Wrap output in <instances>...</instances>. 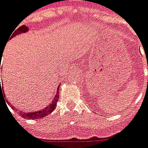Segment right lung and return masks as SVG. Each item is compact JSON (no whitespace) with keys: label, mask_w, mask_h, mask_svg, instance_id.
Instances as JSON below:
<instances>
[{"label":"right lung","mask_w":148,"mask_h":148,"mask_svg":"<svg viewBox=\"0 0 148 148\" xmlns=\"http://www.w3.org/2000/svg\"><path fill=\"white\" fill-rule=\"evenodd\" d=\"M29 30L28 27L27 26H21L19 27L18 29H16V30H14V32H12V34H11V36L9 37V40L13 38L14 37H16L17 35L20 34H23V33H27V31ZM4 51L1 52V55L3 54ZM0 70H1V66H0ZM1 81V79H0ZM59 88V87H58ZM1 91V82H0V92ZM58 92H56V95L54 96V98L52 99L51 103H49L46 108H44L43 109H40V110H37V111H30V112H24L23 110H17L18 113L19 115L21 116L22 118H24V119H41V118H44L45 116L49 115V114H51L55 110V108L56 107V103H57L58 100H59V95H58ZM12 109H15L16 110V108L15 107H12Z\"/></svg>","instance_id":"obj_1"}]
</instances>
